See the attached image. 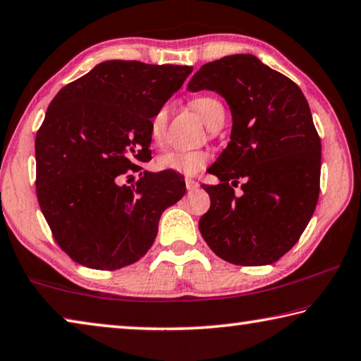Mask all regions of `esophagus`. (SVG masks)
Wrapping results in <instances>:
<instances>
[{"label":"esophagus","mask_w":361,"mask_h":361,"mask_svg":"<svg viewBox=\"0 0 361 361\" xmlns=\"http://www.w3.org/2000/svg\"><path fill=\"white\" fill-rule=\"evenodd\" d=\"M199 188V183L192 178H186V189L188 191H194V189Z\"/></svg>","instance_id":"1"}]
</instances>
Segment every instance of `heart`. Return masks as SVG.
Here are the masks:
<instances>
[{"instance_id": "heart-1", "label": "heart", "mask_w": 361, "mask_h": 361, "mask_svg": "<svg viewBox=\"0 0 361 361\" xmlns=\"http://www.w3.org/2000/svg\"><path fill=\"white\" fill-rule=\"evenodd\" d=\"M192 108L209 127L213 126L218 118L224 116V108L221 103L213 97H199L192 102ZM169 109L161 106L151 116L149 119V138L154 145H161L166 135ZM210 161V152L207 149H191V151H166L156 157V169L161 172H173L186 176L199 173Z\"/></svg>"}]
</instances>
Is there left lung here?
Masks as SVG:
<instances>
[{
    "label": "left lung",
    "instance_id": "obj_1",
    "mask_svg": "<svg viewBox=\"0 0 361 361\" xmlns=\"http://www.w3.org/2000/svg\"><path fill=\"white\" fill-rule=\"evenodd\" d=\"M188 90H213L232 114L231 142L209 169L219 185H202L210 209L200 234L232 264H272L299 240L319 200L322 143L309 103L252 54L205 63ZM239 179L237 196L230 185Z\"/></svg>",
    "mask_w": 361,
    "mask_h": 361
}]
</instances>
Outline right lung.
I'll use <instances>...</instances> for the list:
<instances>
[{
  "label": "right lung",
  "instance_id": "add662e5",
  "mask_svg": "<svg viewBox=\"0 0 361 361\" xmlns=\"http://www.w3.org/2000/svg\"><path fill=\"white\" fill-rule=\"evenodd\" d=\"M192 66L106 60L60 90L36 133V195L52 235L73 261L114 271L138 261L164 210L186 192L180 173L145 170L149 119Z\"/></svg>",
  "mask_w": 361,
  "mask_h": 361
}]
</instances>
